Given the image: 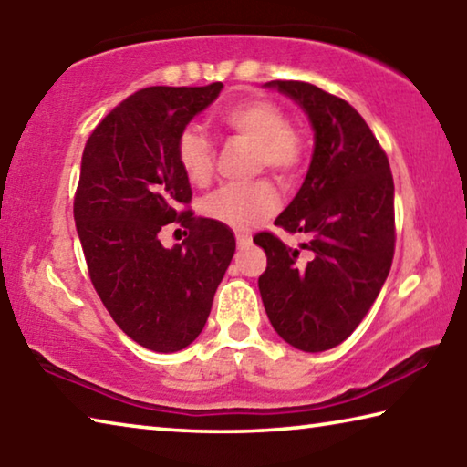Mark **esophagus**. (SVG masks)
Returning <instances> with one entry per match:
<instances>
[{"label":"esophagus","instance_id":"1","mask_svg":"<svg viewBox=\"0 0 467 467\" xmlns=\"http://www.w3.org/2000/svg\"><path fill=\"white\" fill-rule=\"evenodd\" d=\"M236 244H239L241 249H244V247H249L251 244V236L249 234H236Z\"/></svg>","mask_w":467,"mask_h":467}]
</instances>
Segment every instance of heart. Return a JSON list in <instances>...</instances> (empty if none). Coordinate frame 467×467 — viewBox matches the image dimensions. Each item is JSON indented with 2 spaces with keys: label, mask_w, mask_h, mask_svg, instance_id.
<instances>
[{
  "label": "heart",
  "mask_w": 467,
  "mask_h": 467,
  "mask_svg": "<svg viewBox=\"0 0 467 467\" xmlns=\"http://www.w3.org/2000/svg\"><path fill=\"white\" fill-rule=\"evenodd\" d=\"M218 123L226 131L255 141V164L290 181L305 162V141L290 128L286 110L267 99H244L224 107ZM216 150L200 125H187L177 140V162L189 183L205 185L214 172ZM280 197L270 181L224 185L202 202L205 218L231 228H251L272 216Z\"/></svg>",
  "instance_id": "b5f03b06"
}]
</instances>
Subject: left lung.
Listing matches in <instances>:
<instances>
[{
    "instance_id": "left-lung-1",
    "label": "left lung",
    "mask_w": 467,
    "mask_h": 467,
    "mask_svg": "<svg viewBox=\"0 0 467 467\" xmlns=\"http://www.w3.org/2000/svg\"><path fill=\"white\" fill-rule=\"evenodd\" d=\"M265 86L305 110L315 148L303 185L274 223L306 241L292 249L272 233L255 234L267 255L259 292L284 342L323 352L358 327L391 270L393 177L373 131L346 100L306 82Z\"/></svg>"
}]
</instances>
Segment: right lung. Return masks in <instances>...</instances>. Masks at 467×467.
Listing matches in <instances>:
<instances>
[{
    "instance_id": "add662e5",
    "label": "right lung",
    "mask_w": 467,
    "mask_h": 467,
    "mask_svg": "<svg viewBox=\"0 0 467 467\" xmlns=\"http://www.w3.org/2000/svg\"><path fill=\"white\" fill-rule=\"evenodd\" d=\"M223 90L150 86L115 107L82 154L74 220L94 290L133 342L183 350L202 334L218 284L234 255V234L181 205L192 185L177 162V140ZM181 222L190 236L172 250L160 231Z\"/></svg>"
}]
</instances>
